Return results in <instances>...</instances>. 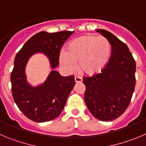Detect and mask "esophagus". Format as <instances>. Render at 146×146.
Here are the masks:
<instances>
[{"label": "esophagus", "instance_id": "obj_1", "mask_svg": "<svg viewBox=\"0 0 146 146\" xmlns=\"http://www.w3.org/2000/svg\"><path fill=\"white\" fill-rule=\"evenodd\" d=\"M75 81H76V83H81L82 82V78L78 77V76H76L75 77Z\"/></svg>", "mask_w": 146, "mask_h": 146}]
</instances>
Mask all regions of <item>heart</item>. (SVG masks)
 <instances>
[{
	"label": "heart",
	"mask_w": 146,
	"mask_h": 146,
	"mask_svg": "<svg viewBox=\"0 0 146 146\" xmlns=\"http://www.w3.org/2000/svg\"><path fill=\"white\" fill-rule=\"evenodd\" d=\"M111 55V46L107 38L85 35L73 39L67 50L60 54L59 61L65 70L78 68L81 73L93 76L102 73L108 65Z\"/></svg>",
	"instance_id": "obj_1"
}]
</instances>
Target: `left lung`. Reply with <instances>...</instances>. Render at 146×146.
Returning <instances> with one entry per match:
<instances>
[{"instance_id": "left-lung-1", "label": "left lung", "mask_w": 146, "mask_h": 146, "mask_svg": "<svg viewBox=\"0 0 146 146\" xmlns=\"http://www.w3.org/2000/svg\"><path fill=\"white\" fill-rule=\"evenodd\" d=\"M108 39L111 55L102 73L84 78V100L96 119L111 121L122 115L130 103L135 86V61L126 44L111 32L97 29Z\"/></svg>"}]
</instances>
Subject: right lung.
Returning <instances> with one entry per match:
<instances>
[{"instance_id":"1","label":"right lung","mask_w":146,"mask_h":146,"mask_svg":"<svg viewBox=\"0 0 146 146\" xmlns=\"http://www.w3.org/2000/svg\"><path fill=\"white\" fill-rule=\"evenodd\" d=\"M73 33L39 32L26 42L15 57L11 74L13 100L21 112L34 122H47L59 116L74 87V76L64 77L54 70L59 64L61 47ZM39 52L49 58L53 70L43 84L34 87L27 82L25 68L30 57Z\"/></svg>"}]
</instances>
